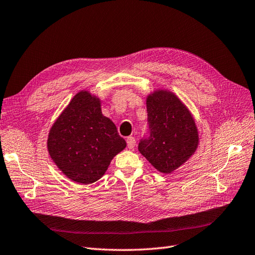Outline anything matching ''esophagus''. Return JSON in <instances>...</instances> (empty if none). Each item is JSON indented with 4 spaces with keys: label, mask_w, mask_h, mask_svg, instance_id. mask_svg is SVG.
<instances>
[{
    "label": "esophagus",
    "mask_w": 255,
    "mask_h": 255,
    "mask_svg": "<svg viewBox=\"0 0 255 255\" xmlns=\"http://www.w3.org/2000/svg\"><path fill=\"white\" fill-rule=\"evenodd\" d=\"M127 146L129 149H133L135 147V138L133 136L127 137Z\"/></svg>",
    "instance_id": "1"
}]
</instances>
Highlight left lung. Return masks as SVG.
<instances>
[{
    "instance_id": "1",
    "label": "left lung",
    "mask_w": 255,
    "mask_h": 255,
    "mask_svg": "<svg viewBox=\"0 0 255 255\" xmlns=\"http://www.w3.org/2000/svg\"><path fill=\"white\" fill-rule=\"evenodd\" d=\"M149 138L140 140L138 151L157 171L169 174L196 151L199 130L190 110L175 93L155 89L146 98Z\"/></svg>"
}]
</instances>
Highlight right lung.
Wrapping results in <instances>:
<instances>
[{
  "label": "right lung",
  "instance_id": "add662e5",
  "mask_svg": "<svg viewBox=\"0 0 255 255\" xmlns=\"http://www.w3.org/2000/svg\"><path fill=\"white\" fill-rule=\"evenodd\" d=\"M126 140L102 113L101 99L81 90L71 99L51 126L47 149L64 175L81 185H89L105 174Z\"/></svg>",
  "mask_w": 255,
  "mask_h": 255
}]
</instances>
